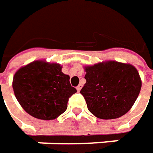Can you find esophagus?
<instances>
[{
  "label": "esophagus",
  "instance_id": "1",
  "mask_svg": "<svg viewBox=\"0 0 153 153\" xmlns=\"http://www.w3.org/2000/svg\"><path fill=\"white\" fill-rule=\"evenodd\" d=\"M82 86H83V85H82L81 83H80V84H79V86H78V87H77V88H76L77 90H78V91H80V89L82 88Z\"/></svg>",
  "mask_w": 153,
  "mask_h": 153
}]
</instances>
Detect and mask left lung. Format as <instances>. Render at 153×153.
<instances>
[{
  "label": "left lung",
  "instance_id": "obj_1",
  "mask_svg": "<svg viewBox=\"0 0 153 153\" xmlns=\"http://www.w3.org/2000/svg\"><path fill=\"white\" fill-rule=\"evenodd\" d=\"M87 82L81 88L88 110L101 119H115L126 114L141 89L137 69L127 64L108 61L86 67Z\"/></svg>",
  "mask_w": 153,
  "mask_h": 153
}]
</instances>
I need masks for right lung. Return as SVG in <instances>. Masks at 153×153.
Wrapping results in <instances>:
<instances>
[{"label":"right lung","instance_id":"add662e5","mask_svg":"<svg viewBox=\"0 0 153 153\" xmlns=\"http://www.w3.org/2000/svg\"><path fill=\"white\" fill-rule=\"evenodd\" d=\"M59 64L35 61L19 69L13 79L15 95L23 109L42 120H52L67 108L77 92Z\"/></svg>","mask_w":153,"mask_h":153}]
</instances>
